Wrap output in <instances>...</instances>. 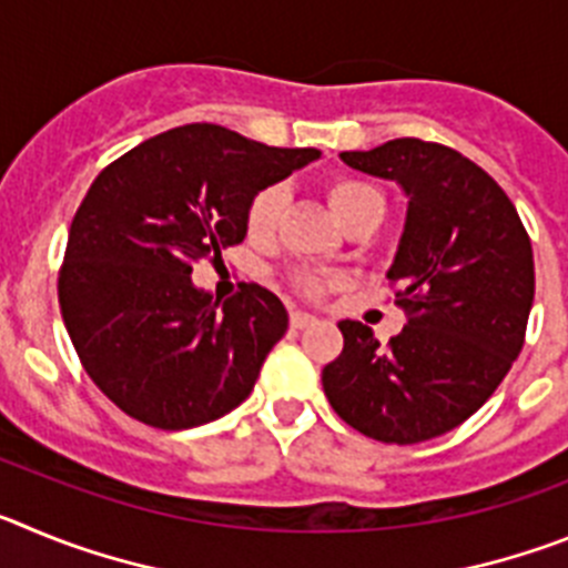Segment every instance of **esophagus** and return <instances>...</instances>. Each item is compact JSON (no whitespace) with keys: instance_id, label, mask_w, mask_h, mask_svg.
Segmentation results:
<instances>
[{"instance_id":"obj_1","label":"esophagus","mask_w":568,"mask_h":568,"mask_svg":"<svg viewBox=\"0 0 568 568\" xmlns=\"http://www.w3.org/2000/svg\"><path fill=\"white\" fill-rule=\"evenodd\" d=\"M313 324H315V315L301 313V310H290V327H293V329L313 327Z\"/></svg>"}]
</instances>
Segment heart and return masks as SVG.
<instances>
[{
  "mask_svg": "<svg viewBox=\"0 0 568 568\" xmlns=\"http://www.w3.org/2000/svg\"><path fill=\"white\" fill-rule=\"evenodd\" d=\"M327 199L335 207L341 222L346 227L366 222V219H384L386 199L373 182L355 179V175H333L327 182ZM287 207V190L281 184H267L250 199L247 207V230L253 239H267L278 230ZM341 284L338 273H324V270H301L293 275V287L307 298H324L329 290Z\"/></svg>",
  "mask_w": 568,
  "mask_h": 568,
  "instance_id": "b5f03b06",
  "label": "heart"
}]
</instances>
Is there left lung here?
<instances>
[{"label":"left lung","mask_w":568,"mask_h":568,"mask_svg":"<svg viewBox=\"0 0 568 568\" xmlns=\"http://www.w3.org/2000/svg\"><path fill=\"white\" fill-rule=\"evenodd\" d=\"M341 159L409 195L389 270L406 324L381 346L366 324L341 321L344 349L321 373L324 395L366 438H438L478 413L524 349L529 233L500 184L446 144L393 139Z\"/></svg>","instance_id":"left-lung-1"}]
</instances>
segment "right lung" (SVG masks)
<instances>
[{
  "mask_svg": "<svg viewBox=\"0 0 568 568\" xmlns=\"http://www.w3.org/2000/svg\"><path fill=\"white\" fill-rule=\"evenodd\" d=\"M318 155L184 124L97 175L70 222L59 307L84 373L122 413L155 429H190L253 393L287 333V310L258 284L219 304L190 273L244 241L261 187Z\"/></svg>",
  "mask_w": 568,
  "mask_h": 568,
  "instance_id": "obj_1",
  "label": "right lung"
}]
</instances>
